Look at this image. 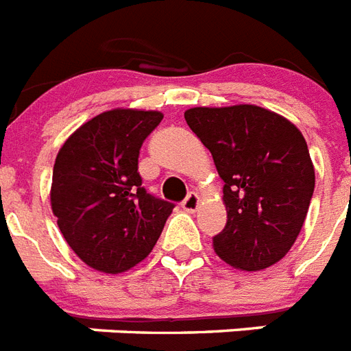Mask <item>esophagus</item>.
<instances>
[{"label": "esophagus", "instance_id": "obj_1", "mask_svg": "<svg viewBox=\"0 0 351 351\" xmlns=\"http://www.w3.org/2000/svg\"><path fill=\"white\" fill-rule=\"evenodd\" d=\"M181 206H183L186 212H195L199 206V195L195 192H190L186 197H184V201L181 203Z\"/></svg>", "mask_w": 351, "mask_h": 351}]
</instances>
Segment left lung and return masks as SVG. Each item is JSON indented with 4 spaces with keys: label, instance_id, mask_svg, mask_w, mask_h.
I'll return each mask as SVG.
<instances>
[{
    "label": "left lung",
    "instance_id": "1",
    "mask_svg": "<svg viewBox=\"0 0 351 351\" xmlns=\"http://www.w3.org/2000/svg\"><path fill=\"white\" fill-rule=\"evenodd\" d=\"M184 119L224 181L228 219L214 235L217 255L248 271L276 265L295 243L315 189L299 128L255 105L197 106Z\"/></svg>",
    "mask_w": 351,
    "mask_h": 351
}]
</instances>
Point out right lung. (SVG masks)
Here are the masks:
<instances>
[{
  "instance_id": "1",
  "label": "right lung",
  "mask_w": 351,
  "mask_h": 351,
  "mask_svg": "<svg viewBox=\"0 0 351 351\" xmlns=\"http://www.w3.org/2000/svg\"><path fill=\"white\" fill-rule=\"evenodd\" d=\"M161 112L116 108L86 121L64 141L50 203L69 246L83 263L121 274L158 243L173 204L154 197L137 172L143 141Z\"/></svg>"
}]
</instances>
